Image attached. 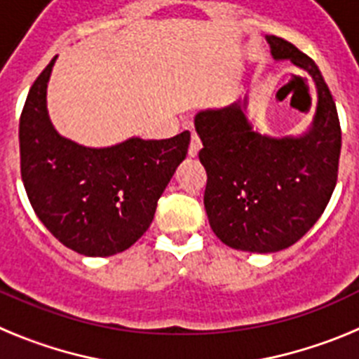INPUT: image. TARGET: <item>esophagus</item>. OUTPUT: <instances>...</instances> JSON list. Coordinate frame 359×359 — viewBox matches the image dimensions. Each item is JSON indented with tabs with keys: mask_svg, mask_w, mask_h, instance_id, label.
Wrapping results in <instances>:
<instances>
[{
	"mask_svg": "<svg viewBox=\"0 0 359 359\" xmlns=\"http://www.w3.org/2000/svg\"><path fill=\"white\" fill-rule=\"evenodd\" d=\"M199 149H201V140H199L198 135H192V138H190V145H189V156L190 158L198 156Z\"/></svg>",
	"mask_w": 359,
	"mask_h": 359,
	"instance_id": "1",
	"label": "esophagus"
}]
</instances>
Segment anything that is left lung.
<instances>
[{
    "label": "left lung",
    "instance_id": "obj_1",
    "mask_svg": "<svg viewBox=\"0 0 359 359\" xmlns=\"http://www.w3.org/2000/svg\"><path fill=\"white\" fill-rule=\"evenodd\" d=\"M275 61H290L313 79L316 107L300 135L271 136L250 118V97L198 111L207 169L205 210L215 236L250 253H275L302 239L327 207L338 177L341 133L334 100L313 59L266 36Z\"/></svg>",
    "mask_w": 359,
    "mask_h": 359
}]
</instances>
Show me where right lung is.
Masks as SVG:
<instances>
[{
  "label": "right lung",
  "mask_w": 359,
  "mask_h": 359,
  "mask_svg": "<svg viewBox=\"0 0 359 359\" xmlns=\"http://www.w3.org/2000/svg\"><path fill=\"white\" fill-rule=\"evenodd\" d=\"M55 61L32 84L19 120L25 190L41 223L66 248L115 255L151 226L158 199L185 160L190 133L167 140L131 136L109 147L69 140L53 128L46 107Z\"/></svg>",
  "instance_id": "right-lung-1"
}]
</instances>
